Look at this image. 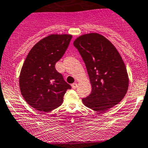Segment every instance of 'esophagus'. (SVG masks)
Masks as SVG:
<instances>
[{
  "mask_svg": "<svg viewBox=\"0 0 148 148\" xmlns=\"http://www.w3.org/2000/svg\"><path fill=\"white\" fill-rule=\"evenodd\" d=\"M72 87H73V88L75 89V88L78 87V84H77V83H73V84H72Z\"/></svg>",
  "mask_w": 148,
  "mask_h": 148,
  "instance_id": "esophagus-1",
  "label": "esophagus"
}]
</instances>
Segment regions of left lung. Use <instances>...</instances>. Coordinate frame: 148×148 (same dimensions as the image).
Listing matches in <instances>:
<instances>
[{"mask_svg":"<svg viewBox=\"0 0 148 148\" xmlns=\"http://www.w3.org/2000/svg\"><path fill=\"white\" fill-rule=\"evenodd\" d=\"M86 67L91 93L84 105L105 112L119 104L127 92L129 78L120 54L106 38L98 33L80 36L73 43Z\"/></svg>","mask_w":148,"mask_h":148,"instance_id":"8db88e82","label":"left lung"}]
</instances>
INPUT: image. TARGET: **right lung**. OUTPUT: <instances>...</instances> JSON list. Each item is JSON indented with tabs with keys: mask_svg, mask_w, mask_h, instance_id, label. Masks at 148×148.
<instances>
[{
	"mask_svg": "<svg viewBox=\"0 0 148 148\" xmlns=\"http://www.w3.org/2000/svg\"><path fill=\"white\" fill-rule=\"evenodd\" d=\"M72 36L50 35L29 51L19 75V88L27 104L40 112H49L62 104L71 86L57 71L55 64L65 53Z\"/></svg>",
	"mask_w": 148,
	"mask_h": 148,
	"instance_id": "1",
	"label": "right lung"
}]
</instances>
